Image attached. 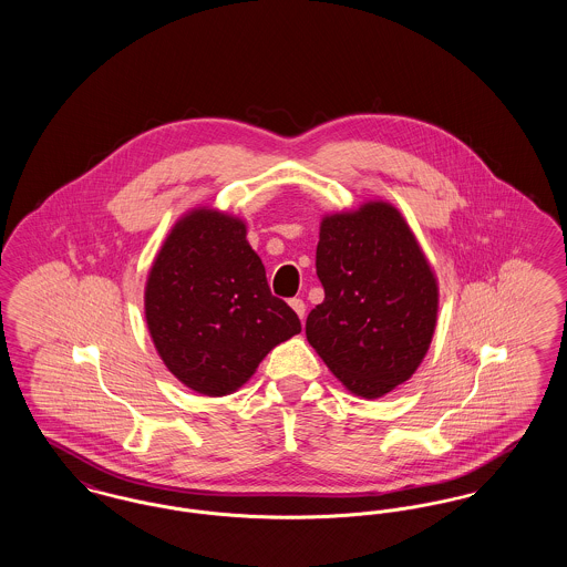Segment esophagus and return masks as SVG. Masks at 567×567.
Returning <instances> with one entry per match:
<instances>
[{
	"label": "esophagus",
	"mask_w": 567,
	"mask_h": 567,
	"mask_svg": "<svg viewBox=\"0 0 567 567\" xmlns=\"http://www.w3.org/2000/svg\"><path fill=\"white\" fill-rule=\"evenodd\" d=\"M291 303V308L296 310L297 317L303 321V317H306V303H303V299H299V297H296V299H291L289 301Z\"/></svg>",
	"instance_id": "1"
}]
</instances>
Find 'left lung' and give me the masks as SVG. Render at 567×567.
<instances>
[{
    "mask_svg": "<svg viewBox=\"0 0 567 567\" xmlns=\"http://www.w3.org/2000/svg\"><path fill=\"white\" fill-rule=\"evenodd\" d=\"M317 276L310 347L354 395L391 393L421 365L437 321V280L404 216L386 202L324 215Z\"/></svg>",
    "mask_w": 567,
    "mask_h": 567,
    "instance_id": "8db88e82",
    "label": "left lung"
}]
</instances>
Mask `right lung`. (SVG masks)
Returning a JSON list of instances; mask_svg holds the SVG:
<instances>
[{"label": "right lung", "mask_w": 567, "mask_h": 567, "mask_svg": "<svg viewBox=\"0 0 567 567\" xmlns=\"http://www.w3.org/2000/svg\"><path fill=\"white\" fill-rule=\"evenodd\" d=\"M144 315L165 368L195 393L238 391L264 357L301 331L271 296L246 223L195 208L167 234L148 271Z\"/></svg>", "instance_id": "obj_1"}]
</instances>
